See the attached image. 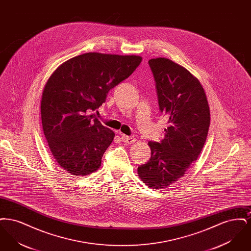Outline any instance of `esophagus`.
Segmentation results:
<instances>
[{"mask_svg":"<svg viewBox=\"0 0 251 251\" xmlns=\"http://www.w3.org/2000/svg\"><path fill=\"white\" fill-rule=\"evenodd\" d=\"M121 140L127 144H133L135 142V138L133 136H128L125 134H121Z\"/></svg>","mask_w":251,"mask_h":251,"instance_id":"esophagus-1","label":"esophagus"}]
</instances>
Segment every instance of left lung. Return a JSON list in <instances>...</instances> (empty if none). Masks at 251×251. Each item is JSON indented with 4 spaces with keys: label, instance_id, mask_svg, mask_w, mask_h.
Returning a JSON list of instances; mask_svg holds the SVG:
<instances>
[{
    "label": "left lung",
    "instance_id": "1",
    "mask_svg": "<svg viewBox=\"0 0 251 251\" xmlns=\"http://www.w3.org/2000/svg\"><path fill=\"white\" fill-rule=\"evenodd\" d=\"M160 111L168 119L165 138L149 142L151 156L137 174L153 189L182 178L202 151L210 126V108L200 81L185 68L164 57L149 61Z\"/></svg>",
    "mask_w": 251,
    "mask_h": 251
}]
</instances>
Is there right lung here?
Here are the masks:
<instances>
[{"label":"right lung","mask_w":251,"mask_h":251,"mask_svg":"<svg viewBox=\"0 0 251 251\" xmlns=\"http://www.w3.org/2000/svg\"><path fill=\"white\" fill-rule=\"evenodd\" d=\"M138 55L87 52L64 62L44 86L40 112L50 151L64 170L85 176L98 170L115 137L95 111L110 89L140 65Z\"/></svg>","instance_id":"add662e5"}]
</instances>
